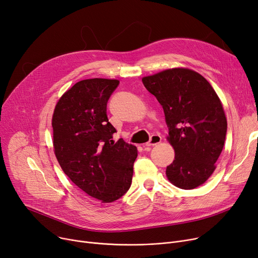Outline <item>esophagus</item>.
Returning a JSON list of instances; mask_svg holds the SVG:
<instances>
[{
	"label": "esophagus",
	"instance_id": "obj_1",
	"mask_svg": "<svg viewBox=\"0 0 258 258\" xmlns=\"http://www.w3.org/2000/svg\"><path fill=\"white\" fill-rule=\"evenodd\" d=\"M161 142H162L161 136H158V134H153V136H151V138H150V141L145 145V147H146V148L150 149V147H153V146L159 144Z\"/></svg>",
	"mask_w": 258,
	"mask_h": 258
}]
</instances>
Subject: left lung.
<instances>
[{"instance_id":"1","label":"left lung","mask_w":258,"mask_h":258,"mask_svg":"<svg viewBox=\"0 0 258 258\" xmlns=\"http://www.w3.org/2000/svg\"><path fill=\"white\" fill-rule=\"evenodd\" d=\"M143 84L163 106L167 141L175 157L166 169L174 186L190 190L209 178L227 133L224 107L210 83L189 68H170L144 77Z\"/></svg>"}]
</instances>
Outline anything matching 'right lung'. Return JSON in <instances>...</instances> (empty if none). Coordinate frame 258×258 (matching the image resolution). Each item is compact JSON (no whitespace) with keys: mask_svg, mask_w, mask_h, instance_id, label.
<instances>
[{"mask_svg":"<svg viewBox=\"0 0 258 258\" xmlns=\"http://www.w3.org/2000/svg\"><path fill=\"white\" fill-rule=\"evenodd\" d=\"M118 80L78 82L57 101L52 114L53 151L64 173L93 199L112 203L130 188L136 146L112 140L107 102Z\"/></svg>","mask_w":258,"mask_h":258,"instance_id":"obj_1","label":"right lung"}]
</instances>
